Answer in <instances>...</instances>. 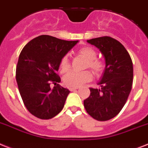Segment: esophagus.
<instances>
[{"instance_id": "34e87169", "label": "esophagus", "mask_w": 148, "mask_h": 148, "mask_svg": "<svg viewBox=\"0 0 148 148\" xmlns=\"http://www.w3.org/2000/svg\"><path fill=\"white\" fill-rule=\"evenodd\" d=\"M79 88L78 87H71V88H69V91H75V90H77V89Z\"/></svg>"}]
</instances>
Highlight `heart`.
<instances>
[{
  "label": "heart",
  "instance_id": "1",
  "mask_svg": "<svg viewBox=\"0 0 148 148\" xmlns=\"http://www.w3.org/2000/svg\"><path fill=\"white\" fill-rule=\"evenodd\" d=\"M79 53L84 57L88 60L86 66L92 69V71L99 75L104 70V63L101 60H97L96 51L90 47H82L79 51ZM70 63L67 55L61 59L60 71L62 73H65L69 70ZM92 79V75L89 71L75 72L71 71L68 73L63 78V82L68 87H79L84 83L89 82Z\"/></svg>",
  "mask_w": 148,
  "mask_h": 148
}]
</instances>
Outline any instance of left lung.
I'll use <instances>...</instances> for the list:
<instances>
[{
	"mask_svg": "<svg viewBox=\"0 0 148 148\" xmlns=\"http://www.w3.org/2000/svg\"><path fill=\"white\" fill-rule=\"evenodd\" d=\"M88 43L98 48L105 59V68L97 85L90 88V96L84 100L87 113L98 121H107L118 114L131 92L133 64L124 46L113 38H96Z\"/></svg>",
	"mask_w": 148,
	"mask_h": 148,
	"instance_id": "8db88e82",
	"label": "left lung"
}]
</instances>
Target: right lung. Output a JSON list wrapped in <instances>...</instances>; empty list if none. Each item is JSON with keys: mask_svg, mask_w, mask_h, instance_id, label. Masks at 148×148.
Returning <instances> with one entry per match:
<instances>
[{"mask_svg": "<svg viewBox=\"0 0 148 148\" xmlns=\"http://www.w3.org/2000/svg\"><path fill=\"white\" fill-rule=\"evenodd\" d=\"M78 42L40 35L22 50L16 79L23 103L33 116L49 119L63 110L70 91L60 86L61 80L57 73L61 59Z\"/></svg>", "mask_w": 148, "mask_h": 148, "instance_id": "right-lung-1", "label": "right lung"}]
</instances>
